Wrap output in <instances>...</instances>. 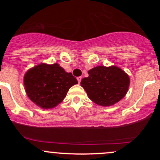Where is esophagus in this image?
<instances>
[{
	"label": "esophagus",
	"instance_id": "34e87169",
	"mask_svg": "<svg viewBox=\"0 0 160 160\" xmlns=\"http://www.w3.org/2000/svg\"><path fill=\"white\" fill-rule=\"evenodd\" d=\"M81 80H82V77H78V81L79 83H80V81H81Z\"/></svg>",
	"mask_w": 160,
	"mask_h": 160
}]
</instances>
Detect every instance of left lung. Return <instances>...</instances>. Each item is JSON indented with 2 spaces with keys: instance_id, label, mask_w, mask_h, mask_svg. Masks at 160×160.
I'll use <instances>...</instances> for the list:
<instances>
[{
  "instance_id": "8db88e82",
  "label": "left lung",
  "mask_w": 160,
  "mask_h": 160,
  "mask_svg": "<svg viewBox=\"0 0 160 160\" xmlns=\"http://www.w3.org/2000/svg\"><path fill=\"white\" fill-rule=\"evenodd\" d=\"M89 77L80 84L89 98L101 106H111L126 95L129 86V78L116 66H98L89 70Z\"/></svg>"
}]
</instances>
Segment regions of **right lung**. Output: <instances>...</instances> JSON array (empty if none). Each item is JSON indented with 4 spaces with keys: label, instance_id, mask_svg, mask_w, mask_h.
<instances>
[{
    "label": "right lung",
    "instance_id": "1",
    "mask_svg": "<svg viewBox=\"0 0 160 160\" xmlns=\"http://www.w3.org/2000/svg\"><path fill=\"white\" fill-rule=\"evenodd\" d=\"M78 83L71 73L65 72L58 64H40L30 69L24 78L28 98L39 107H56L63 101L70 88Z\"/></svg>",
    "mask_w": 160,
    "mask_h": 160
}]
</instances>
